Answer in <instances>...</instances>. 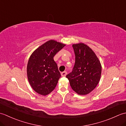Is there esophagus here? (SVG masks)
<instances>
[{"instance_id":"esophagus-1","label":"esophagus","mask_w":126,"mask_h":126,"mask_svg":"<svg viewBox=\"0 0 126 126\" xmlns=\"http://www.w3.org/2000/svg\"><path fill=\"white\" fill-rule=\"evenodd\" d=\"M66 74H67V72L66 71H63L62 73H61V76L62 77H65V76L66 75Z\"/></svg>"}]
</instances>
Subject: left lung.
<instances>
[{"label":"left lung","instance_id":"8db88e82","mask_svg":"<svg viewBox=\"0 0 126 126\" xmlns=\"http://www.w3.org/2000/svg\"><path fill=\"white\" fill-rule=\"evenodd\" d=\"M75 63L71 73L66 76L74 91L79 95L90 93L100 80L102 66L92 49L84 43L73 45Z\"/></svg>","mask_w":126,"mask_h":126}]
</instances>
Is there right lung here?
Here are the masks:
<instances>
[{
	"instance_id": "1",
	"label": "right lung",
	"mask_w": 126,
	"mask_h": 126,
	"mask_svg": "<svg viewBox=\"0 0 126 126\" xmlns=\"http://www.w3.org/2000/svg\"><path fill=\"white\" fill-rule=\"evenodd\" d=\"M65 44L54 40L45 42L33 51L27 65V76L32 89L45 96L52 92L61 74L53 57Z\"/></svg>"
}]
</instances>
